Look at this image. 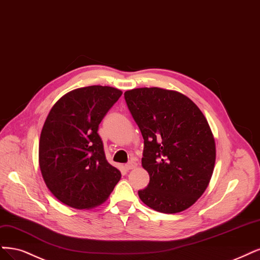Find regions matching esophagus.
Instances as JSON below:
<instances>
[{
    "label": "esophagus",
    "mask_w": 260,
    "mask_h": 260,
    "mask_svg": "<svg viewBox=\"0 0 260 260\" xmlns=\"http://www.w3.org/2000/svg\"><path fill=\"white\" fill-rule=\"evenodd\" d=\"M136 167H137V162H136V161H130V162L124 165V169H126L127 171H129V170L134 169Z\"/></svg>",
    "instance_id": "34e87169"
}]
</instances>
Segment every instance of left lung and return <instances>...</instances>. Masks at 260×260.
<instances>
[{"mask_svg": "<svg viewBox=\"0 0 260 260\" xmlns=\"http://www.w3.org/2000/svg\"><path fill=\"white\" fill-rule=\"evenodd\" d=\"M128 109L144 139L142 166L149 184L140 199L155 211L182 212L210 183L216 149L204 115L189 98L157 87L124 92Z\"/></svg>", "mask_w": 260, "mask_h": 260, "instance_id": "left-lung-1", "label": "left lung"}]
</instances>
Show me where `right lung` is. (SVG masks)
<instances>
[{
    "mask_svg": "<svg viewBox=\"0 0 260 260\" xmlns=\"http://www.w3.org/2000/svg\"><path fill=\"white\" fill-rule=\"evenodd\" d=\"M121 93L107 86L75 89L56 102L45 120L41 172L51 193L71 208L100 205L120 180L119 170L107 162L98 129Z\"/></svg>",
    "mask_w": 260,
    "mask_h": 260,
    "instance_id": "1",
    "label": "right lung"
}]
</instances>
